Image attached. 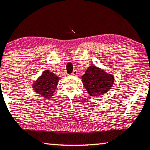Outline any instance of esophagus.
<instances>
[{
    "label": "esophagus",
    "mask_w": 150,
    "mask_h": 150,
    "mask_svg": "<svg viewBox=\"0 0 150 150\" xmlns=\"http://www.w3.org/2000/svg\"><path fill=\"white\" fill-rule=\"evenodd\" d=\"M77 73H77V71H76V70H74V71H73V73H71V75H73V76H76V75H77Z\"/></svg>",
    "instance_id": "1"
}]
</instances>
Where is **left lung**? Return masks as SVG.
I'll list each match as a JSON object with an SVG mask.
<instances>
[{
    "instance_id": "left-lung-1",
    "label": "left lung",
    "mask_w": 150,
    "mask_h": 150,
    "mask_svg": "<svg viewBox=\"0 0 150 150\" xmlns=\"http://www.w3.org/2000/svg\"><path fill=\"white\" fill-rule=\"evenodd\" d=\"M82 82L90 96L99 97L110 90L114 82L113 75L96 66H89L82 76Z\"/></svg>"
}]
</instances>
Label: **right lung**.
Masks as SVG:
<instances>
[{"mask_svg":"<svg viewBox=\"0 0 150 150\" xmlns=\"http://www.w3.org/2000/svg\"><path fill=\"white\" fill-rule=\"evenodd\" d=\"M59 81V77L54 73L45 70L33 84V89L42 97L50 99L57 89Z\"/></svg>","mask_w":150,"mask_h":150,"instance_id":"right-lung-1","label":"right lung"}]
</instances>
